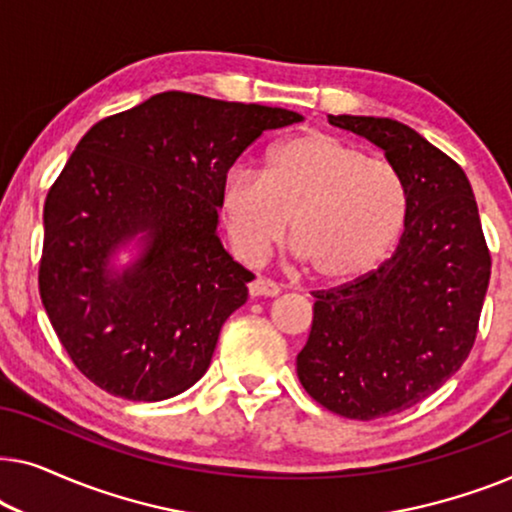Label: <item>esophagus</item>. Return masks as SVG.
<instances>
[{
	"mask_svg": "<svg viewBox=\"0 0 512 512\" xmlns=\"http://www.w3.org/2000/svg\"><path fill=\"white\" fill-rule=\"evenodd\" d=\"M279 284L270 282V279H263V277H256L254 282L249 284V296L251 298H272V296H279Z\"/></svg>",
	"mask_w": 512,
	"mask_h": 512,
	"instance_id": "34e87169",
	"label": "esophagus"
}]
</instances>
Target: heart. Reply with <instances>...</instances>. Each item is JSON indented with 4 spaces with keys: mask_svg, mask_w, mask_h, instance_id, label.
<instances>
[{
    "mask_svg": "<svg viewBox=\"0 0 512 512\" xmlns=\"http://www.w3.org/2000/svg\"><path fill=\"white\" fill-rule=\"evenodd\" d=\"M233 251L256 263L282 240L321 284L342 286L373 272L408 219L401 172L333 132L310 130L275 144L261 174L235 170L221 193Z\"/></svg>",
    "mask_w": 512,
    "mask_h": 512,
    "instance_id": "1",
    "label": "heart"
}]
</instances>
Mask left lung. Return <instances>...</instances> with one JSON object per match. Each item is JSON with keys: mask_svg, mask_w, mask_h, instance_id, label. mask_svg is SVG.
Listing matches in <instances>:
<instances>
[{"mask_svg": "<svg viewBox=\"0 0 512 512\" xmlns=\"http://www.w3.org/2000/svg\"><path fill=\"white\" fill-rule=\"evenodd\" d=\"M328 121L384 149L408 186L394 256L356 282L312 291V331L296 359L314 401L368 422L424 401L468 359L492 256L473 188L447 153L391 118Z\"/></svg>", "mask_w": 512, "mask_h": 512, "instance_id": "8db88e82", "label": "left lung"}]
</instances>
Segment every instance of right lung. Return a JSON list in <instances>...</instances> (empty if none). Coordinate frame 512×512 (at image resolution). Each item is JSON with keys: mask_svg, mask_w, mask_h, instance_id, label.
Returning a JSON list of instances; mask_svg holds the SVG:
<instances>
[{"mask_svg": "<svg viewBox=\"0 0 512 512\" xmlns=\"http://www.w3.org/2000/svg\"><path fill=\"white\" fill-rule=\"evenodd\" d=\"M296 111L181 90L90 128L44 205L39 293L53 331L90 382L128 401H163L205 375L221 326L254 275L216 235L228 170ZM137 232L132 269L108 256Z\"/></svg>", "mask_w": 512, "mask_h": 512, "instance_id": "right-lung-1", "label": "right lung"}]
</instances>
